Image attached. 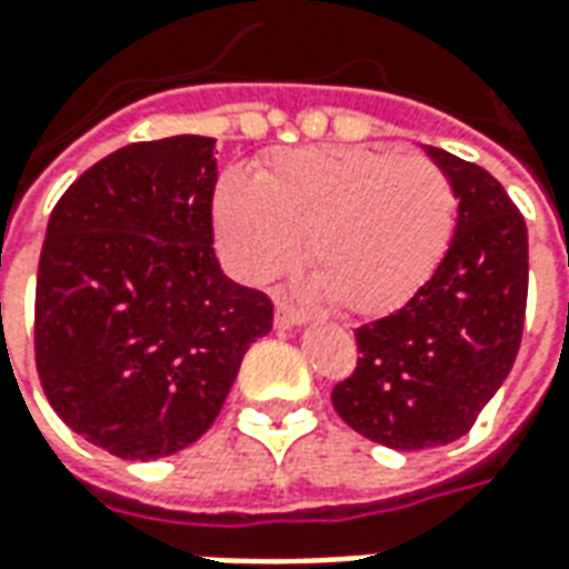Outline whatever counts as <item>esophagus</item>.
I'll list each match as a JSON object with an SVG mask.
<instances>
[{
    "label": "esophagus",
    "instance_id": "34e87169",
    "mask_svg": "<svg viewBox=\"0 0 569 569\" xmlns=\"http://www.w3.org/2000/svg\"><path fill=\"white\" fill-rule=\"evenodd\" d=\"M305 322L308 320H305L298 310H292L289 305H283V301H277V310H273V326H277V329L289 332V329H301Z\"/></svg>",
    "mask_w": 569,
    "mask_h": 569
}]
</instances>
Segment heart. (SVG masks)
<instances>
[{
    "label": "heart",
    "instance_id": "obj_1",
    "mask_svg": "<svg viewBox=\"0 0 569 569\" xmlns=\"http://www.w3.org/2000/svg\"><path fill=\"white\" fill-rule=\"evenodd\" d=\"M457 194L427 158L362 146L277 154L259 176H222L212 222L243 280L268 283L298 259L305 237L310 286L350 313L402 308L451 243Z\"/></svg>",
    "mask_w": 569,
    "mask_h": 569
}]
</instances>
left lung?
<instances>
[{"label":"left lung","mask_w":569,"mask_h":569,"mask_svg":"<svg viewBox=\"0 0 569 569\" xmlns=\"http://www.w3.org/2000/svg\"><path fill=\"white\" fill-rule=\"evenodd\" d=\"M457 194L445 259L390 317L359 326L332 406L359 436L423 451L466 436L512 371L527 308V224L493 176L423 146Z\"/></svg>","instance_id":"left-lung-1"}]
</instances>
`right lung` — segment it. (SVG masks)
Listing matches in <instances>:
<instances>
[{"instance_id":"obj_1","label":"right lung","mask_w":569,"mask_h":569,"mask_svg":"<svg viewBox=\"0 0 569 569\" xmlns=\"http://www.w3.org/2000/svg\"><path fill=\"white\" fill-rule=\"evenodd\" d=\"M216 140L167 137L106 154L57 200L36 280V366L81 439L158 460L219 418L273 305L212 249Z\"/></svg>"}]
</instances>
